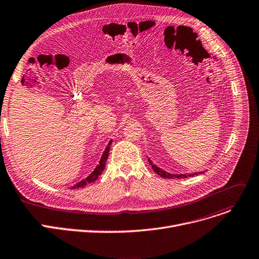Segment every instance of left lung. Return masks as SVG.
Returning <instances> with one entry per match:
<instances>
[{"label": "left lung", "mask_w": 259, "mask_h": 259, "mask_svg": "<svg viewBox=\"0 0 259 259\" xmlns=\"http://www.w3.org/2000/svg\"><path fill=\"white\" fill-rule=\"evenodd\" d=\"M148 161L152 165V168H153V170L155 171V173L158 174L159 176H161L163 178H169V179L178 178L179 179V178H187V177H193V176L198 175V174H202V173H194V174H188V175H185V174H169V173H167V171H164L163 169L159 168L157 165L153 164V162L150 160V158H148ZM203 173H204V171H203Z\"/></svg>", "instance_id": "1"}]
</instances>
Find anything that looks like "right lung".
I'll return each instance as SVG.
<instances>
[{
  "instance_id": "add662e5",
  "label": "right lung",
  "mask_w": 259,
  "mask_h": 259,
  "mask_svg": "<svg viewBox=\"0 0 259 259\" xmlns=\"http://www.w3.org/2000/svg\"><path fill=\"white\" fill-rule=\"evenodd\" d=\"M111 143H112V141H110V142L108 143V145H107V147H106L104 153H103V155H102V157H101V160H100L99 164L97 165V167L95 168V170L93 171V173H92L88 178L83 179L82 181H80V182H78L77 184H75L74 186H72V188L75 189V188L83 187V186H85V185H88V184H90V183L96 181V180L99 178V176L102 174V171L104 170V168H105V162H106V160H107V158H108V154H109V150H110V145H111Z\"/></svg>"
}]
</instances>
